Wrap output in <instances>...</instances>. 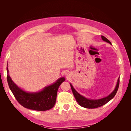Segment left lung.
<instances>
[{"mask_svg": "<svg viewBox=\"0 0 131 131\" xmlns=\"http://www.w3.org/2000/svg\"><path fill=\"white\" fill-rule=\"evenodd\" d=\"M102 40L109 43L110 44L112 45V43L108 40V39H106L105 37L102 36ZM119 83H120V78H118L117 84L115 87V89L113 92L111 93L109 96H108L106 97H104L103 98L100 99V100H90V99L86 98L85 97L82 96V95L79 94L77 91L74 89V88L73 87L72 85L70 84L71 89H72L73 93L75 97V98L76 99L77 102L79 104L80 106L84 107V108H88V109H93V108H97L98 107H100L102 105H103L107 103L108 102H109L112 99H113L114 96H115L116 94L117 91L118 89V86H119Z\"/></svg>", "mask_w": 131, "mask_h": 131, "instance_id": "8db88e82", "label": "left lung"}]
</instances>
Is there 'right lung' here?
I'll list each match as a JSON object with an SVG mask.
<instances>
[{
	"mask_svg": "<svg viewBox=\"0 0 131 131\" xmlns=\"http://www.w3.org/2000/svg\"><path fill=\"white\" fill-rule=\"evenodd\" d=\"M7 80L9 88L18 102L26 108L37 111H46L52 108L56 103L58 88L66 80L61 78L54 84L45 87L38 92H27L16 85L9 74L7 67Z\"/></svg>",
	"mask_w": 131,
	"mask_h": 131,
	"instance_id": "right-lung-1",
	"label": "right lung"
}]
</instances>
